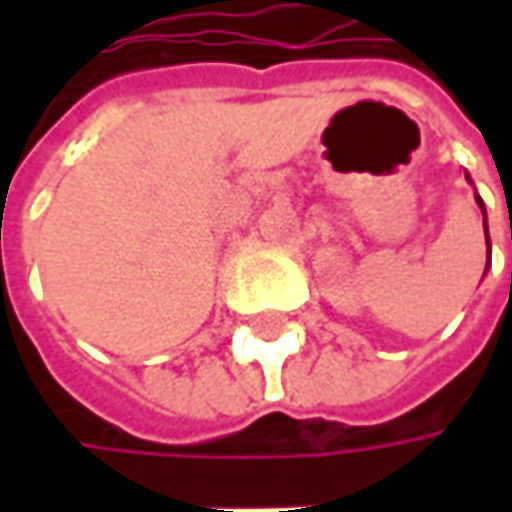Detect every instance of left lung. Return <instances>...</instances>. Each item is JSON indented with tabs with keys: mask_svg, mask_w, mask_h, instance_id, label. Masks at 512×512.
<instances>
[{
	"mask_svg": "<svg viewBox=\"0 0 512 512\" xmlns=\"http://www.w3.org/2000/svg\"><path fill=\"white\" fill-rule=\"evenodd\" d=\"M479 199V196H476ZM479 207H482V213H484V205H482V199H479ZM484 233H487V219H484ZM487 245H490V239H487Z\"/></svg>",
	"mask_w": 512,
	"mask_h": 512,
	"instance_id": "8db88e82",
	"label": "left lung"
}]
</instances>
